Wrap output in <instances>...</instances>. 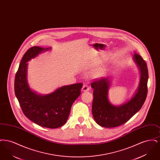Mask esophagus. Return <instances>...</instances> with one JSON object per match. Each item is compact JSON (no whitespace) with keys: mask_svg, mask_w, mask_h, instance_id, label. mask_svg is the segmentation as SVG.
<instances>
[{"mask_svg":"<svg viewBox=\"0 0 160 160\" xmlns=\"http://www.w3.org/2000/svg\"><path fill=\"white\" fill-rule=\"evenodd\" d=\"M82 89V91L83 92H87L89 91L90 88H89V87L87 84H83V86Z\"/></svg>","mask_w":160,"mask_h":160,"instance_id":"34e87169","label":"esophagus"}]
</instances>
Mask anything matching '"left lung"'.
I'll return each instance as SVG.
<instances>
[{
	"label": "left lung",
	"instance_id": "1",
	"mask_svg": "<svg viewBox=\"0 0 160 160\" xmlns=\"http://www.w3.org/2000/svg\"><path fill=\"white\" fill-rule=\"evenodd\" d=\"M140 71L137 91L128 101L119 106L112 105L108 99L110 81L108 78L96 79L91 83L93 89L92 106L93 117L99 125L106 128L120 126L129 120L143 106L148 93V70L145 60L138 54L133 56Z\"/></svg>",
	"mask_w": 160,
	"mask_h": 160
}]
</instances>
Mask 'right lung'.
<instances>
[{"label": "right lung", "instance_id": "obj_1", "mask_svg": "<svg viewBox=\"0 0 160 160\" xmlns=\"http://www.w3.org/2000/svg\"><path fill=\"white\" fill-rule=\"evenodd\" d=\"M50 48L34 46L25 53L15 74L14 91L23 113L28 119L41 127L56 128L67 122L72 103L81 93L83 84L64 86L45 95L31 90L27 81L26 62Z\"/></svg>", "mask_w": 160, "mask_h": 160}]
</instances>
